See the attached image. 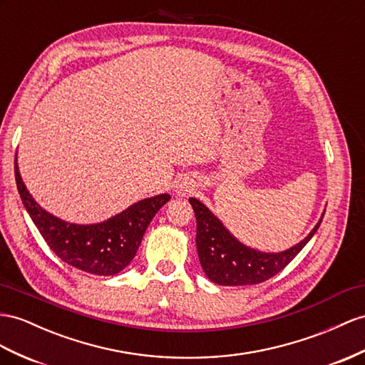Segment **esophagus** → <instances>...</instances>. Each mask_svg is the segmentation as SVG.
<instances>
[{"label":"esophagus","mask_w":365,"mask_h":365,"mask_svg":"<svg viewBox=\"0 0 365 365\" xmlns=\"http://www.w3.org/2000/svg\"><path fill=\"white\" fill-rule=\"evenodd\" d=\"M182 191H188V190H185V188H182Z\"/></svg>","instance_id":"1"}]
</instances>
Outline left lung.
I'll use <instances>...</instances> for the list:
<instances>
[{"label": "left lung", "mask_w": 365, "mask_h": 365, "mask_svg": "<svg viewBox=\"0 0 365 365\" xmlns=\"http://www.w3.org/2000/svg\"><path fill=\"white\" fill-rule=\"evenodd\" d=\"M190 203L197 220L195 244L203 272L214 284L228 287L260 284L282 272L314 236L324 217L322 214L310 235L294 247L280 253H264L239 242L200 200L191 197Z\"/></svg>", "instance_id": "1"}]
</instances>
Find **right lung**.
I'll use <instances>...</instances> for the list:
<instances>
[{
    "label": "right lung",
    "mask_w": 365,
    "mask_h": 365,
    "mask_svg": "<svg viewBox=\"0 0 365 365\" xmlns=\"http://www.w3.org/2000/svg\"><path fill=\"white\" fill-rule=\"evenodd\" d=\"M15 180L26 211L53 253L63 262L97 276H114L130 264L155 212L171 199L170 194H158L105 222L77 225L52 216L34 200L18 171L16 157Z\"/></svg>",
    "instance_id": "add662e5"
}]
</instances>
